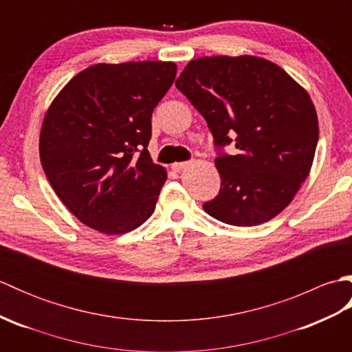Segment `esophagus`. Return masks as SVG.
<instances>
[{"label": "esophagus", "mask_w": 352, "mask_h": 352, "mask_svg": "<svg viewBox=\"0 0 352 352\" xmlns=\"http://www.w3.org/2000/svg\"><path fill=\"white\" fill-rule=\"evenodd\" d=\"M186 166H189V162H178V163L172 164V169H174L175 172H182Z\"/></svg>", "instance_id": "34e87169"}]
</instances>
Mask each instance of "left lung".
<instances>
[{"label": "left lung", "instance_id": "obj_1", "mask_svg": "<svg viewBox=\"0 0 352 352\" xmlns=\"http://www.w3.org/2000/svg\"><path fill=\"white\" fill-rule=\"evenodd\" d=\"M175 86L204 116L221 175L204 210L228 226L263 223L287 207L307 178L319 125L309 94L280 66L260 57L192 60ZM231 143L234 156L223 153Z\"/></svg>", "mask_w": 352, "mask_h": 352}]
</instances>
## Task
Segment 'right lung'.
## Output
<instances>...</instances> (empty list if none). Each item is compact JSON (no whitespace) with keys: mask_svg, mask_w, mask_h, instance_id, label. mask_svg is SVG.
Here are the masks:
<instances>
[{"mask_svg":"<svg viewBox=\"0 0 352 352\" xmlns=\"http://www.w3.org/2000/svg\"><path fill=\"white\" fill-rule=\"evenodd\" d=\"M175 74L172 62L94 65L52 101L41 131L42 168L87 227L122 234L153 214L166 170L146 149L151 116Z\"/></svg>","mask_w":352,"mask_h":352,"instance_id":"add662e5","label":"right lung"}]
</instances>
